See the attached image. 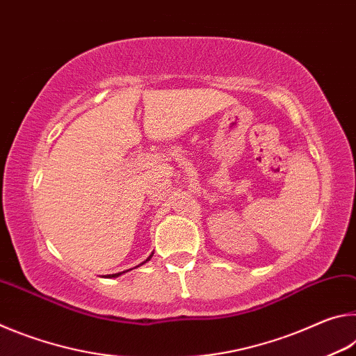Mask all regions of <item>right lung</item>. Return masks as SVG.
Here are the masks:
<instances>
[{"label":"right lung","mask_w":356,"mask_h":356,"mask_svg":"<svg viewBox=\"0 0 356 356\" xmlns=\"http://www.w3.org/2000/svg\"><path fill=\"white\" fill-rule=\"evenodd\" d=\"M149 259H150V257H147V261H149ZM147 261H144L143 264H146ZM122 273H124V272H122ZM119 275H120V273H114V275H106V276H108V278H116V276H119Z\"/></svg>","instance_id":"add662e5"}]
</instances>
